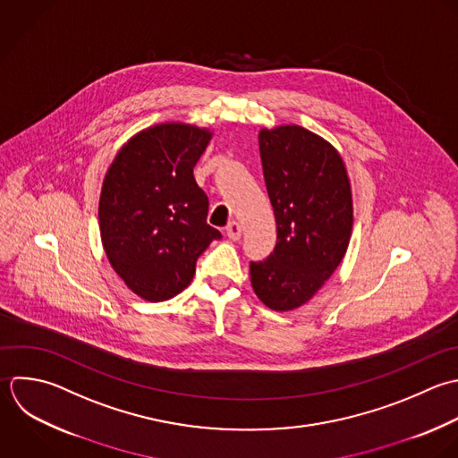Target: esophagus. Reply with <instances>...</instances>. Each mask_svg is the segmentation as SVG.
Wrapping results in <instances>:
<instances>
[{
    "label": "esophagus",
    "instance_id": "obj_1",
    "mask_svg": "<svg viewBox=\"0 0 458 458\" xmlns=\"http://www.w3.org/2000/svg\"><path fill=\"white\" fill-rule=\"evenodd\" d=\"M226 235L232 239V241H239L242 237V226L237 223V221H232L228 226H226Z\"/></svg>",
    "mask_w": 458,
    "mask_h": 458
}]
</instances>
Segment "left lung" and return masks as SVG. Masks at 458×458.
<instances>
[{"instance_id": "1", "label": "left lung", "mask_w": 458, "mask_h": 458, "mask_svg": "<svg viewBox=\"0 0 458 458\" xmlns=\"http://www.w3.org/2000/svg\"><path fill=\"white\" fill-rule=\"evenodd\" d=\"M259 146L276 246L250 264L251 287L266 307L289 312L312 300L346 255L352 183L339 151L303 126L262 128Z\"/></svg>"}]
</instances>
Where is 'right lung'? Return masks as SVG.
Masks as SVG:
<instances>
[{"instance_id": "obj_1", "label": "right lung", "mask_w": 458, "mask_h": 458, "mask_svg": "<svg viewBox=\"0 0 458 458\" xmlns=\"http://www.w3.org/2000/svg\"><path fill=\"white\" fill-rule=\"evenodd\" d=\"M212 133L187 123L144 128L121 146L103 178V250L126 287L146 301L180 294L198 257L221 237L207 225L208 198L192 174Z\"/></svg>"}]
</instances>
